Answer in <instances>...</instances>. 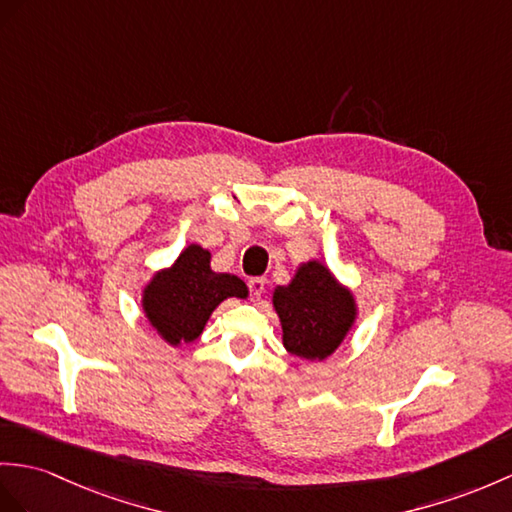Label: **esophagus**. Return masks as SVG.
<instances>
[{
  "label": "esophagus",
  "instance_id": "obj_1",
  "mask_svg": "<svg viewBox=\"0 0 512 512\" xmlns=\"http://www.w3.org/2000/svg\"><path fill=\"white\" fill-rule=\"evenodd\" d=\"M265 286H267L265 278H252V280H249V291H252V299H254V302H256V299L263 297Z\"/></svg>",
  "mask_w": 512,
  "mask_h": 512
}]
</instances>
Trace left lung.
Here are the masks:
<instances>
[{
	"label": "left lung",
	"mask_w": 512,
	"mask_h": 512,
	"mask_svg": "<svg viewBox=\"0 0 512 512\" xmlns=\"http://www.w3.org/2000/svg\"><path fill=\"white\" fill-rule=\"evenodd\" d=\"M271 302L286 352L310 363H321L339 350L358 319L352 289L321 260L299 265L289 284L273 289Z\"/></svg>",
	"instance_id": "obj_1"
}]
</instances>
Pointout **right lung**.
Listing matches in <instances>:
<instances>
[{
	"instance_id": "add662e5",
	"label": "right lung",
	"mask_w": 512,
	"mask_h": 512,
	"mask_svg": "<svg viewBox=\"0 0 512 512\" xmlns=\"http://www.w3.org/2000/svg\"><path fill=\"white\" fill-rule=\"evenodd\" d=\"M247 284L210 267V252L186 245L169 267L154 271L141 289V310L152 330L171 347L189 345L204 332L215 308L230 297L247 299Z\"/></svg>"
}]
</instances>
